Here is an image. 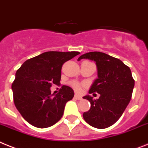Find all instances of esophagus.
I'll return each mask as SVG.
<instances>
[{
  "label": "esophagus",
  "instance_id": "esophagus-1",
  "mask_svg": "<svg viewBox=\"0 0 148 148\" xmlns=\"http://www.w3.org/2000/svg\"><path fill=\"white\" fill-rule=\"evenodd\" d=\"M74 98H75L76 99H77V100H80V99H82L81 96L78 95H74Z\"/></svg>",
  "mask_w": 148,
  "mask_h": 148
}]
</instances>
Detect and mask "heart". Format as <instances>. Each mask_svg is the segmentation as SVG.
Here are the masks:
<instances>
[{
    "mask_svg": "<svg viewBox=\"0 0 148 148\" xmlns=\"http://www.w3.org/2000/svg\"><path fill=\"white\" fill-rule=\"evenodd\" d=\"M70 86L76 92H80V89H81V85L78 82L74 81V80L70 82Z\"/></svg>",
    "mask_w": 148,
    "mask_h": 148,
    "instance_id": "b5f03b06",
    "label": "heart"
}]
</instances>
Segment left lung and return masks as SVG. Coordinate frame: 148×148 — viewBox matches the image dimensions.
<instances>
[{
  "mask_svg": "<svg viewBox=\"0 0 148 148\" xmlns=\"http://www.w3.org/2000/svg\"><path fill=\"white\" fill-rule=\"evenodd\" d=\"M87 59L95 62L98 78L95 80L89 93L100 94L99 99H93L87 95L90 109L83 114L85 121L97 129L112 126L129 105L133 91L134 80L130 68L122 61L101 52H90L80 56L77 60Z\"/></svg>",
  "mask_w": 148,
  "mask_h": 148,
  "instance_id": "1",
  "label": "left lung"
}]
</instances>
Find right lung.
Returning a JSON list of instances; mask_svg holds the SVG:
<instances>
[{"label":"right lung","mask_w":148,"mask_h":148,"mask_svg":"<svg viewBox=\"0 0 148 148\" xmlns=\"http://www.w3.org/2000/svg\"><path fill=\"white\" fill-rule=\"evenodd\" d=\"M79 54L75 51L46 52L25 61L17 70L12 84L13 101L28 123L43 129L62 118L65 104L74 97V90L62 86L53 96L50 87L60 84L63 64Z\"/></svg>","instance_id":"right-lung-1"}]
</instances>
